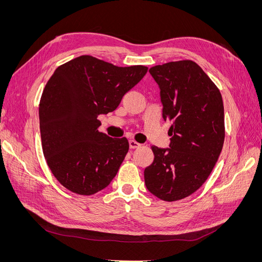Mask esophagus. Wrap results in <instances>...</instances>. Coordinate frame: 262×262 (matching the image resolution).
I'll use <instances>...</instances> for the list:
<instances>
[{"label":"esophagus","mask_w":262,"mask_h":262,"mask_svg":"<svg viewBox=\"0 0 262 262\" xmlns=\"http://www.w3.org/2000/svg\"><path fill=\"white\" fill-rule=\"evenodd\" d=\"M129 146H130V148H138V147H140V146H141V144H140V143H138L137 141L130 140V141H129Z\"/></svg>","instance_id":"obj_1"}]
</instances>
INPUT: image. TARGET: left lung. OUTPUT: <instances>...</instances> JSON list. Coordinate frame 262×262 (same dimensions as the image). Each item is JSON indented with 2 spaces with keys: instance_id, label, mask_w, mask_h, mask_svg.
Returning a JSON list of instances; mask_svg holds the SVG:
<instances>
[{
  "instance_id": "1",
  "label": "left lung",
  "mask_w": 262,
  "mask_h": 262,
  "mask_svg": "<svg viewBox=\"0 0 262 262\" xmlns=\"http://www.w3.org/2000/svg\"><path fill=\"white\" fill-rule=\"evenodd\" d=\"M160 86L163 118L171 126L169 148L152 146L154 161L144 170L145 186L158 199L189 196L208 179L225 138L220 90L191 60L149 69Z\"/></svg>"
}]
</instances>
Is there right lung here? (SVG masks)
Masks as SVG:
<instances>
[{
	"label": "right lung",
	"mask_w": 262,
	"mask_h": 262,
	"mask_svg": "<svg viewBox=\"0 0 262 262\" xmlns=\"http://www.w3.org/2000/svg\"><path fill=\"white\" fill-rule=\"evenodd\" d=\"M147 72L116 67L92 55L60 66L39 104L41 145L53 176L70 191L91 195L114 179L129 150L125 138L99 132V115L112 113Z\"/></svg>",
	"instance_id": "add662e5"
}]
</instances>
